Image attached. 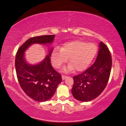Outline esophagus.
Instances as JSON below:
<instances>
[{
    "label": "esophagus",
    "mask_w": 126,
    "mask_h": 126,
    "mask_svg": "<svg viewBox=\"0 0 126 126\" xmlns=\"http://www.w3.org/2000/svg\"><path fill=\"white\" fill-rule=\"evenodd\" d=\"M66 78H67V76H64V75L62 76V80H64Z\"/></svg>",
    "instance_id": "esophagus-1"
}]
</instances>
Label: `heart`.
I'll return each mask as SVG.
<instances>
[{"label": "heart", "mask_w": 126, "mask_h": 126, "mask_svg": "<svg viewBox=\"0 0 126 126\" xmlns=\"http://www.w3.org/2000/svg\"><path fill=\"white\" fill-rule=\"evenodd\" d=\"M97 47L93 43H87L81 40L65 43L61 49L55 48L51 53L50 58L53 67L58 68L67 61L69 63L64 68L65 72L83 71L94 58Z\"/></svg>", "instance_id": "b5f03b06"}]
</instances>
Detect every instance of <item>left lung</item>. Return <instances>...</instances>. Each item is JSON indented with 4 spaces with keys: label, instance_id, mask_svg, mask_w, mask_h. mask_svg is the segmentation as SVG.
<instances>
[{
    "label": "left lung",
    "instance_id": "8db88e82",
    "mask_svg": "<svg viewBox=\"0 0 126 126\" xmlns=\"http://www.w3.org/2000/svg\"><path fill=\"white\" fill-rule=\"evenodd\" d=\"M111 67L110 53L106 44L101 42L95 62L82 73L73 77L72 93L74 98L88 102L99 96L107 84Z\"/></svg>",
    "mask_w": 126,
    "mask_h": 126
}]
</instances>
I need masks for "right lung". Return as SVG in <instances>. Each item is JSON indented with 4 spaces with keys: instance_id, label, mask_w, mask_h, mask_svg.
Listing matches in <instances>:
<instances>
[{
    "instance_id": "obj_1",
    "label": "right lung",
    "mask_w": 126,
    "mask_h": 126,
    "mask_svg": "<svg viewBox=\"0 0 126 126\" xmlns=\"http://www.w3.org/2000/svg\"><path fill=\"white\" fill-rule=\"evenodd\" d=\"M55 35L38 36L30 38L17 51L15 67L17 78L21 88L25 94L37 102H45L52 98L62 77L53 69L50 63L53 48L43 60L36 64H31L25 58V52L34 44L49 46L54 40Z\"/></svg>"
}]
</instances>
